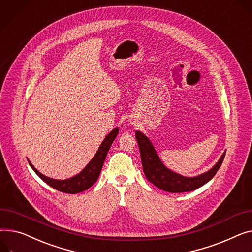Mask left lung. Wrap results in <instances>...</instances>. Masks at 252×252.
I'll list each match as a JSON object with an SVG mask.
<instances>
[{
  "instance_id": "1",
  "label": "left lung",
  "mask_w": 252,
  "mask_h": 252,
  "mask_svg": "<svg viewBox=\"0 0 252 252\" xmlns=\"http://www.w3.org/2000/svg\"><path fill=\"white\" fill-rule=\"evenodd\" d=\"M136 139L139 145L143 170L147 179L155 187L168 192H186L200 188L210 181L221 167L225 153L220 160L208 172L195 177H184L163 165L150 140L139 130L136 131Z\"/></svg>"
}]
</instances>
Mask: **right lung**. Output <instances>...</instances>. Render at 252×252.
I'll return each instance as SVG.
<instances>
[{"instance_id": "obj_1", "label": "right lung", "mask_w": 252, "mask_h": 252, "mask_svg": "<svg viewBox=\"0 0 252 252\" xmlns=\"http://www.w3.org/2000/svg\"><path fill=\"white\" fill-rule=\"evenodd\" d=\"M117 133H119V128H114L110 133H108L107 137L104 139L102 142L101 146L99 147L97 153L93 157V159L88 163V165L84 168L78 175L65 179V180H58V179H53L44 176L41 174L39 171H37L34 166H33L30 162L31 168L34 170V172L44 181L46 182L49 187L54 188L55 189L65 192V193H78L81 191H84L91 188L93 184L96 182L97 178L99 177L100 171L102 169V166L104 163V160L106 158L108 150L113 143L114 139L116 138Z\"/></svg>"}]
</instances>
